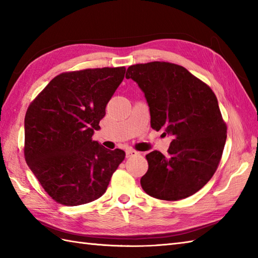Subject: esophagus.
I'll return each mask as SVG.
<instances>
[{
    "mask_svg": "<svg viewBox=\"0 0 258 258\" xmlns=\"http://www.w3.org/2000/svg\"><path fill=\"white\" fill-rule=\"evenodd\" d=\"M139 155V152H136L135 150H126V157H132V156H136Z\"/></svg>",
    "mask_w": 258,
    "mask_h": 258,
    "instance_id": "obj_1",
    "label": "esophagus"
}]
</instances>
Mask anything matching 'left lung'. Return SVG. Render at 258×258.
I'll use <instances>...</instances> for the list:
<instances>
[{
    "label": "left lung",
    "instance_id": "1",
    "mask_svg": "<svg viewBox=\"0 0 258 258\" xmlns=\"http://www.w3.org/2000/svg\"><path fill=\"white\" fill-rule=\"evenodd\" d=\"M125 78L144 92L152 128L173 136L166 156L158 151L146 155L149 169L141 178L142 188L164 201L195 194L216 172L227 138L216 95L174 63L131 65Z\"/></svg>",
    "mask_w": 258,
    "mask_h": 258
}]
</instances>
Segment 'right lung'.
<instances>
[{"label": "right lung", "mask_w": 258, "mask_h": 258, "mask_svg": "<svg viewBox=\"0 0 258 258\" xmlns=\"http://www.w3.org/2000/svg\"><path fill=\"white\" fill-rule=\"evenodd\" d=\"M126 69L103 68L55 76L30 104L24 119V156L46 193L78 206L105 193L125 152L93 141Z\"/></svg>", "instance_id": "add662e5"}]
</instances>
